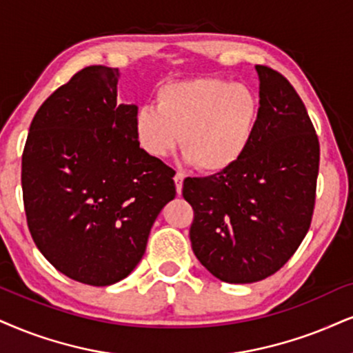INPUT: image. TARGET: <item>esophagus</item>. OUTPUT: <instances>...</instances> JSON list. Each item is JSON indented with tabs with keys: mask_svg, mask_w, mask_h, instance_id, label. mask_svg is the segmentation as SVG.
Instances as JSON below:
<instances>
[{
	"mask_svg": "<svg viewBox=\"0 0 353 353\" xmlns=\"http://www.w3.org/2000/svg\"><path fill=\"white\" fill-rule=\"evenodd\" d=\"M175 186H176V193L181 194V190H183V180H185V175L181 172H176L175 173Z\"/></svg>",
	"mask_w": 353,
	"mask_h": 353,
	"instance_id": "esophagus-1",
	"label": "esophagus"
}]
</instances>
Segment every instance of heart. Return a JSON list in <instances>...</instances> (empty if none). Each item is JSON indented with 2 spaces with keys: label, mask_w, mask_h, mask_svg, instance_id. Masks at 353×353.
<instances>
[{
  "label": "heart",
  "mask_w": 353,
  "mask_h": 353,
  "mask_svg": "<svg viewBox=\"0 0 353 353\" xmlns=\"http://www.w3.org/2000/svg\"><path fill=\"white\" fill-rule=\"evenodd\" d=\"M260 117V99L250 86L224 78L168 81L157 91V106L134 116L139 145L162 159L176 149L203 173L234 167L249 149Z\"/></svg>",
  "instance_id": "heart-1"
}]
</instances>
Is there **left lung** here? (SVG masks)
I'll return each mask as SVG.
<instances>
[{
  "instance_id": "8db88e82",
  "label": "left lung",
  "mask_w": 353,
  "mask_h": 353,
  "mask_svg": "<svg viewBox=\"0 0 353 353\" xmlns=\"http://www.w3.org/2000/svg\"><path fill=\"white\" fill-rule=\"evenodd\" d=\"M260 117L249 149L225 172L186 178L190 241L208 272L225 283L276 273L310 230L319 173V139L296 90L256 65Z\"/></svg>"
}]
</instances>
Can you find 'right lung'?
Returning a JSON list of instances; mask_svg holds the SVG:
<instances>
[{
  "label": "right lung",
  "instance_id": "add662e5",
  "mask_svg": "<svg viewBox=\"0 0 353 353\" xmlns=\"http://www.w3.org/2000/svg\"><path fill=\"white\" fill-rule=\"evenodd\" d=\"M117 68L91 65L30 123L23 199L34 243L60 273L91 286L123 280L175 198V170L139 147L136 104L117 103Z\"/></svg>",
  "mask_w": 353,
  "mask_h": 353
}]
</instances>
